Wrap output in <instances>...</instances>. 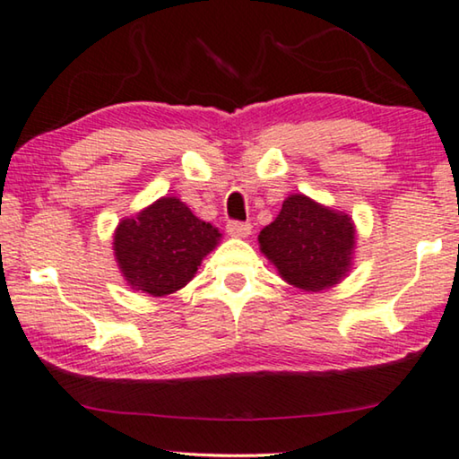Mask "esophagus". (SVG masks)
Masks as SVG:
<instances>
[{
    "instance_id": "1",
    "label": "esophagus",
    "mask_w": 459,
    "mask_h": 459,
    "mask_svg": "<svg viewBox=\"0 0 459 459\" xmlns=\"http://www.w3.org/2000/svg\"><path fill=\"white\" fill-rule=\"evenodd\" d=\"M228 234L231 238H248L250 231H252V225L250 223H244V221H230L228 223Z\"/></svg>"
}]
</instances>
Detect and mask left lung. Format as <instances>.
<instances>
[{
    "mask_svg": "<svg viewBox=\"0 0 459 459\" xmlns=\"http://www.w3.org/2000/svg\"><path fill=\"white\" fill-rule=\"evenodd\" d=\"M261 252L279 277L304 291L329 290L350 273L356 250V225L343 211L290 195L275 221L258 234Z\"/></svg>",
    "mask_w": 459,
    "mask_h": 459,
    "instance_id": "8db88e82",
    "label": "left lung"
}]
</instances>
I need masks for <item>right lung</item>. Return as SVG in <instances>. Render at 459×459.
<instances>
[{"instance_id": "1", "label": "right lung", "mask_w": 459, "mask_h": 459, "mask_svg": "<svg viewBox=\"0 0 459 459\" xmlns=\"http://www.w3.org/2000/svg\"><path fill=\"white\" fill-rule=\"evenodd\" d=\"M221 234L180 198L161 196L124 217L114 231L116 263L132 290L163 298L192 281Z\"/></svg>"}]
</instances>
